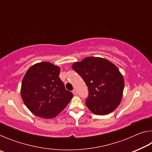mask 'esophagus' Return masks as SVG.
I'll use <instances>...</instances> for the list:
<instances>
[{
    "label": "esophagus",
    "mask_w": 152,
    "mask_h": 152,
    "mask_svg": "<svg viewBox=\"0 0 152 152\" xmlns=\"http://www.w3.org/2000/svg\"><path fill=\"white\" fill-rule=\"evenodd\" d=\"M72 93H73L74 95H76V94H77V91H76V89H74V90H73V91H72Z\"/></svg>",
    "instance_id": "esophagus-1"
}]
</instances>
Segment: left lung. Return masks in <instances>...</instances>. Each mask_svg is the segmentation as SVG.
Instances as JSON below:
<instances>
[{
	"instance_id": "1",
	"label": "left lung",
	"mask_w": 152,
	"mask_h": 152,
	"mask_svg": "<svg viewBox=\"0 0 152 152\" xmlns=\"http://www.w3.org/2000/svg\"><path fill=\"white\" fill-rule=\"evenodd\" d=\"M72 68L81 76L88 88L86 105L95 115L113 112L122 99L124 78L117 67L107 59L86 57Z\"/></svg>"
}]
</instances>
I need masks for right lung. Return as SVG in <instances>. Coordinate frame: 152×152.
I'll use <instances>...</instances> for the list:
<instances>
[{
	"mask_svg": "<svg viewBox=\"0 0 152 152\" xmlns=\"http://www.w3.org/2000/svg\"><path fill=\"white\" fill-rule=\"evenodd\" d=\"M60 68L48 61L31 66L23 78L20 96L31 112L52 119L62 111L73 94L66 91L59 77Z\"/></svg>",
	"mask_w": 152,
	"mask_h": 152,
	"instance_id": "obj_1",
	"label": "right lung"
}]
</instances>
